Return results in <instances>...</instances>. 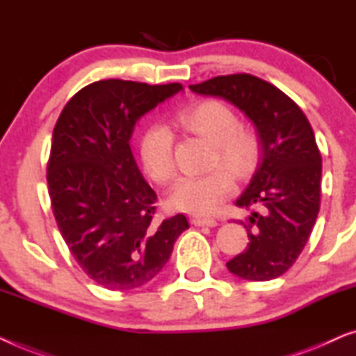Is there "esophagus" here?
Segmentation results:
<instances>
[{"label": "esophagus", "mask_w": 356, "mask_h": 356, "mask_svg": "<svg viewBox=\"0 0 356 356\" xmlns=\"http://www.w3.org/2000/svg\"><path fill=\"white\" fill-rule=\"evenodd\" d=\"M191 222L196 227H216L217 225L216 218H211V217H193Z\"/></svg>", "instance_id": "obj_1"}]
</instances>
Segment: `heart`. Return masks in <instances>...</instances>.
<instances>
[{"label":"heart","instance_id":"1","mask_svg":"<svg viewBox=\"0 0 356 356\" xmlns=\"http://www.w3.org/2000/svg\"><path fill=\"white\" fill-rule=\"evenodd\" d=\"M177 123L189 133L212 140L209 167L212 172L181 178L170 194V204L179 211L207 216L235 189V179L248 178L261 157V138L250 124L238 121L236 111L225 102L207 99L177 115ZM139 157L145 173L159 184L177 177L175 134L167 126L154 123L139 139Z\"/></svg>","mask_w":356,"mask_h":356}]
</instances>
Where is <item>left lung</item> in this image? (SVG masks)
Wrapping results in <instances>:
<instances>
[{
    "label": "left lung",
    "instance_id": "obj_1",
    "mask_svg": "<svg viewBox=\"0 0 356 356\" xmlns=\"http://www.w3.org/2000/svg\"><path fill=\"white\" fill-rule=\"evenodd\" d=\"M222 97L245 111L257 128L262 159L238 207L251 211L250 243L227 262L241 279L264 282L285 274L308 241L321 206L323 159L303 110L270 82L238 72L189 86Z\"/></svg>",
    "mask_w": 356,
    "mask_h": 356
}]
</instances>
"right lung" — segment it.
Returning a JSON list of instances; mask_svg holds the SVG:
<instances>
[{"label":"right lung","instance_id":"obj_1","mask_svg":"<svg viewBox=\"0 0 356 356\" xmlns=\"http://www.w3.org/2000/svg\"><path fill=\"white\" fill-rule=\"evenodd\" d=\"M181 89L178 82H92L71 97L53 129V216L72 257L104 289L133 290L152 280L189 227L183 213L155 218L157 194L129 147L136 121Z\"/></svg>","mask_w":356,"mask_h":356}]
</instances>
